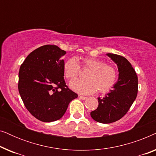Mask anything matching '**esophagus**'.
<instances>
[{
    "instance_id": "34e87169",
    "label": "esophagus",
    "mask_w": 156,
    "mask_h": 156,
    "mask_svg": "<svg viewBox=\"0 0 156 156\" xmlns=\"http://www.w3.org/2000/svg\"><path fill=\"white\" fill-rule=\"evenodd\" d=\"M79 97H80V99H82V100H86L87 99V97H84V96H81V95L79 96Z\"/></svg>"
}]
</instances>
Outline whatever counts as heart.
Returning <instances> with one entry per match:
<instances>
[{"label":"heart","mask_w":156,"mask_h":156,"mask_svg":"<svg viewBox=\"0 0 156 156\" xmlns=\"http://www.w3.org/2000/svg\"><path fill=\"white\" fill-rule=\"evenodd\" d=\"M81 65L82 68L89 71L85 75L86 80H76L69 83V87L73 91L81 94H91L97 90L104 93L114 85L117 79V71L112 65L94 57L83 58ZM63 70L66 78L73 80L78 76L80 65L76 59L72 57L65 62Z\"/></svg>","instance_id":"heart-1"}]
</instances>
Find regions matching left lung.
Instances as JSON below:
<instances>
[{"mask_svg":"<svg viewBox=\"0 0 156 156\" xmlns=\"http://www.w3.org/2000/svg\"><path fill=\"white\" fill-rule=\"evenodd\" d=\"M117 65L119 77L113 89L103 98H98L99 106L91 112L94 120L101 123L115 122L122 118L135 101L138 93V76L131 64L120 55L106 54Z\"/></svg>","mask_w":156,"mask_h":156,"instance_id":"1","label":"left lung"}]
</instances>
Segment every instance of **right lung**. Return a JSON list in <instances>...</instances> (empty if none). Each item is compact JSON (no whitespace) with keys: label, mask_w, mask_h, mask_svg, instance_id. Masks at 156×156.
<instances>
[{"label":"right lung","mask_w":156,"mask_h":156,"mask_svg":"<svg viewBox=\"0 0 156 156\" xmlns=\"http://www.w3.org/2000/svg\"><path fill=\"white\" fill-rule=\"evenodd\" d=\"M66 53L56 45L41 46L30 53L19 70L21 99L29 112L43 122L61 119L69 102L78 97L64 80L62 57Z\"/></svg>","instance_id":"add662e5"}]
</instances>
